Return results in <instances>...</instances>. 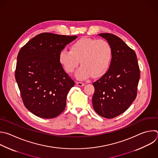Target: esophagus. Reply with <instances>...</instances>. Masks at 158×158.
Listing matches in <instances>:
<instances>
[{
  "label": "esophagus",
  "instance_id": "obj_1",
  "mask_svg": "<svg viewBox=\"0 0 158 158\" xmlns=\"http://www.w3.org/2000/svg\"><path fill=\"white\" fill-rule=\"evenodd\" d=\"M76 84H77L78 86L81 87V86H84L85 84L83 83V82H76Z\"/></svg>",
  "mask_w": 158,
  "mask_h": 158
}]
</instances>
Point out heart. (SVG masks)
Returning <instances> with one entry per match:
<instances>
[{"label":"heart","instance_id":"obj_1","mask_svg":"<svg viewBox=\"0 0 158 158\" xmlns=\"http://www.w3.org/2000/svg\"><path fill=\"white\" fill-rule=\"evenodd\" d=\"M112 58L113 49L107 41L88 37L76 40L70 50L63 49L59 54L60 63L68 73H73L81 63L82 66L76 73L80 80L103 76L109 69Z\"/></svg>","mask_w":158,"mask_h":158}]
</instances>
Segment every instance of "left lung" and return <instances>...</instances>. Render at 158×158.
<instances>
[{
  "instance_id": "8db88e82",
  "label": "left lung",
  "mask_w": 158,
  "mask_h": 158,
  "mask_svg": "<svg viewBox=\"0 0 158 158\" xmlns=\"http://www.w3.org/2000/svg\"><path fill=\"white\" fill-rule=\"evenodd\" d=\"M113 49L107 72L93 83L92 105L97 114L112 118L125 112L135 100L139 79L136 55L121 38L110 33H100Z\"/></svg>"
}]
</instances>
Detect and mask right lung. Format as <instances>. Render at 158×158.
Listing matches in <instances>:
<instances>
[{
  "label": "right lung",
  "mask_w": 158,
  "mask_h": 158,
  "mask_svg": "<svg viewBox=\"0 0 158 158\" xmlns=\"http://www.w3.org/2000/svg\"><path fill=\"white\" fill-rule=\"evenodd\" d=\"M77 37L43 33L20 49L15 79L25 106L35 115L52 118L64 110L74 82L64 71L59 54Z\"/></svg>",
  "instance_id": "1"
}]
</instances>
